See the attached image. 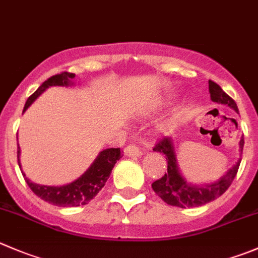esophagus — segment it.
Wrapping results in <instances>:
<instances>
[{"label":"esophagus","instance_id":"esophagus-1","mask_svg":"<svg viewBox=\"0 0 258 258\" xmlns=\"http://www.w3.org/2000/svg\"><path fill=\"white\" fill-rule=\"evenodd\" d=\"M124 155L126 156H141L144 155V150L137 146L136 144H131L124 147Z\"/></svg>","mask_w":258,"mask_h":258}]
</instances>
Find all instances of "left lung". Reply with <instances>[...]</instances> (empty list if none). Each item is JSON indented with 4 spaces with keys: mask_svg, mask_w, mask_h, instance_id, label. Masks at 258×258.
Returning <instances> with one entry per match:
<instances>
[{
    "mask_svg": "<svg viewBox=\"0 0 258 258\" xmlns=\"http://www.w3.org/2000/svg\"><path fill=\"white\" fill-rule=\"evenodd\" d=\"M209 93H211V99L213 102L221 104H227L234 111L238 112L236 102L221 88L213 81H209ZM244 140L241 139L239 141V147L241 151L243 150ZM154 151L161 152L165 155L167 161V172H165L164 176L160 177L159 180L152 182V189L157 196L162 199L166 204L179 208H192V207H201L219 197L231 186L232 181L236 177L237 171H238L241 159L237 161L233 167L227 171L226 175L221 177L217 182L208 185H191L186 182V180L181 176L177 167L176 155L174 151V145L170 137H162L159 140L154 146Z\"/></svg>",
    "mask_w": 258,
    "mask_h": 258,
    "instance_id": "left-lung-1",
    "label": "left lung"
}]
</instances>
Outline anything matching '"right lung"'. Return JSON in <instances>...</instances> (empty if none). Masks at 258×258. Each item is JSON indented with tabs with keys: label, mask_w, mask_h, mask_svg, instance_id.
<instances>
[{
	"label": "right lung",
	"mask_w": 258,
	"mask_h": 258,
	"mask_svg": "<svg viewBox=\"0 0 258 258\" xmlns=\"http://www.w3.org/2000/svg\"><path fill=\"white\" fill-rule=\"evenodd\" d=\"M74 77H76V74L68 73V72H62V73L56 74V76L50 77L27 98L26 104L24 107V112L45 89L51 86H69V84H72ZM19 156L20 147L17 146V161H19V166L21 169ZM121 156L122 155L119 147L103 150V151L99 152V155L94 160L93 164L91 165V167L81 177H78L76 181L71 182V184L62 185V186H46V185L36 184V182H32L31 180L27 179L24 171H22V175H24L25 181L27 182L30 189L34 191V194H36L39 198L47 202V203L54 204V206L57 207L86 206L106 185V181L108 180L109 175H111L114 164L121 159Z\"/></svg>",
	"instance_id": "right-lung-1"
}]
</instances>
